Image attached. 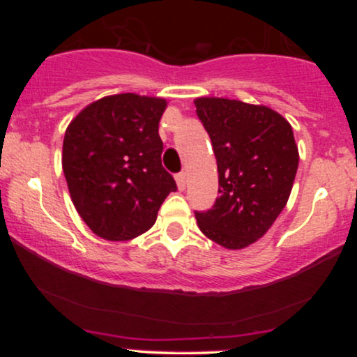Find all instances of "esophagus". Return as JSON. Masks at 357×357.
Masks as SVG:
<instances>
[{
	"instance_id": "obj_1",
	"label": "esophagus",
	"mask_w": 357,
	"mask_h": 357,
	"mask_svg": "<svg viewBox=\"0 0 357 357\" xmlns=\"http://www.w3.org/2000/svg\"><path fill=\"white\" fill-rule=\"evenodd\" d=\"M176 184H178L179 191L186 190V174H184V173L176 174Z\"/></svg>"
}]
</instances>
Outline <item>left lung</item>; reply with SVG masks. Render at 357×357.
Listing matches in <instances>:
<instances>
[{
	"label": "left lung",
	"mask_w": 357,
	"mask_h": 357,
	"mask_svg": "<svg viewBox=\"0 0 357 357\" xmlns=\"http://www.w3.org/2000/svg\"><path fill=\"white\" fill-rule=\"evenodd\" d=\"M218 165L211 210L196 211L203 235L228 250L260 240L289 202L298 167L292 126L267 105L223 97L195 99Z\"/></svg>",
	"instance_id": "left-lung-1"
}]
</instances>
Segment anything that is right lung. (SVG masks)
Here are the masks:
<instances>
[{
    "label": "right lung",
    "mask_w": 357,
    "mask_h": 357,
    "mask_svg": "<svg viewBox=\"0 0 357 357\" xmlns=\"http://www.w3.org/2000/svg\"><path fill=\"white\" fill-rule=\"evenodd\" d=\"M166 107L161 97L107 96L82 109L65 130L61 167L72 203L100 238L146 233L176 191L158 132Z\"/></svg>",
    "instance_id": "1"
}]
</instances>
